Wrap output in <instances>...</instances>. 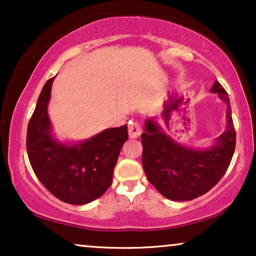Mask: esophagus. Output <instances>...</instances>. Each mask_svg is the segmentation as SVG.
Wrapping results in <instances>:
<instances>
[{
  "label": "esophagus",
  "mask_w": 256,
  "mask_h": 256,
  "mask_svg": "<svg viewBox=\"0 0 256 256\" xmlns=\"http://www.w3.org/2000/svg\"><path fill=\"white\" fill-rule=\"evenodd\" d=\"M128 132H129V138H140V136H141V134H142L141 126H140L138 122H134V124H132L130 126H129Z\"/></svg>",
  "instance_id": "obj_1"
}]
</instances>
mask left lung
I'll list each match as a JSON object with an SVG mask.
<instances>
[{"label": "left lung", "mask_w": 256, "mask_h": 256, "mask_svg": "<svg viewBox=\"0 0 256 256\" xmlns=\"http://www.w3.org/2000/svg\"><path fill=\"white\" fill-rule=\"evenodd\" d=\"M211 92L226 104V129L208 148L180 144L166 134L155 118L144 122L142 166L150 183L160 194L188 202L208 192L225 174L236 149V130L230 98L218 82Z\"/></svg>", "instance_id": "1"}]
</instances>
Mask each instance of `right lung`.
Wrapping results in <instances>:
<instances>
[{
	"label": "right lung",
	"instance_id": "add662e5",
	"mask_svg": "<svg viewBox=\"0 0 256 256\" xmlns=\"http://www.w3.org/2000/svg\"><path fill=\"white\" fill-rule=\"evenodd\" d=\"M54 76L48 80L29 121L26 152L40 183L62 202L85 205L110 186L127 126L104 129L84 141H59L48 118V102Z\"/></svg>",
	"mask_w": 256,
	"mask_h": 256
}]
</instances>
